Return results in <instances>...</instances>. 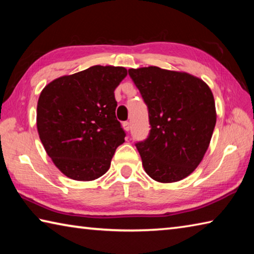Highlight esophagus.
<instances>
[{"instance_id": "esophagus-1", "label": "esophagus", "mask_w": 254, "mask_h": 254, "mask_svg": "<svg viewBox=\"0 0 254 254\" xmlns=\"http://www.w3.org/2000/svg\"><path fill=\"white\" fill-rule=\"evenodd\" d=\"M122 126H123V128H124V130H126L127 132L128 130H130V123H128V122H123Z\"/></svg>"}]
</instances>
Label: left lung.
Here are the masks:
<instances>
[{
    "label": "left lung",
    "mask_w": 254,
    "mask_h": 254,
    "mask_svg": "<svg viewBox=\"0 0 254 254\" xmlns=\"http://www.w3.org/2000/svg\"><path fill=\"white\" fill-rule=\"evenodd\" d=\"M128 75L149 110L150 134L135 144L145 173L163 184L188 177L203 160L216 124L209 86L188 72L156 66L131 68Z\"/></svg>",
    "instance_id": "8db88e82"
}]
</instances>
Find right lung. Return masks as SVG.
Returning a JSON list of instances; mask_svg holds the SVG:
<instances>
[{"label":"right lung","instance_id":"obj_1","mask_svg":"<svg viewBox=\"0 0 254 254\" xmlns=\"http://www.w3.org/2000/svg\"><path fill=\"white\" fill-rule=\"evenodd\" d=\"M124 67L92 66L50 81L37 105V128L55 166L68 178L91 182L109 170L124 133L114 91Z\"/></svg>","mask_w":254,"mask_h":254}]
</instances>
